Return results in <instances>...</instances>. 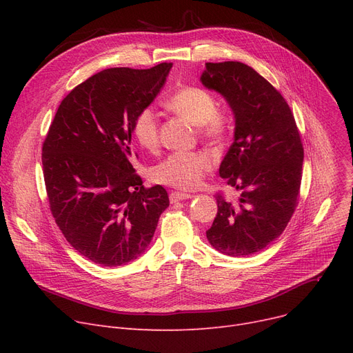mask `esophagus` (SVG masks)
<instances>
[{"label": "esophagus", "mask_w": 353, "mask_h": 353, "mask_svg": "<svg viewBox=\"0 0 353 353\" xmlns=\"http://www.w3.org/2000/svg\"><path fill=\"white\" fill-rule=\"evenodd\" d=\"M192 197H193L192 194L183 193V192H172V193H170V201H172V203L180 201V200H186V199H192Z\"/></svg>", "instance_id": "esophagus-1"}]
</instances>
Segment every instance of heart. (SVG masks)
Wrapping results in <instances>:
<instances>
[{
  "instance_id": "obj_1",
  "label": "heart",
  "mask_w": 353,
  "mask_h": 353,
  "mask_svg": "<svg viewBox=\"0 0 353 353\" xmlns=\"http://www.w3.org/2000/svg\"><path fill=\"white\" fill-rule=\"evenodd\" d=\"M165 107L181 119L197 125L203 140L226 143L234 130V117L226 108L217 107L216 97L200 85H183L167 99ZM132 134L145 150L154 152L160 144V125L153 107L140 108L132 121ZM214 160L206 152L172 153L152 169V179L159 184L192 190L213 169Z\"/></svg>"
}]
</instances>
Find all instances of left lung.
I'll list each match as a JSON object with an SVG mask.
<instances>
[{
	"label": "left lung",
	"instance_id": "obj_1",
	"mask_svg": "<svg viewBox=\"0 0 353 353\" xmlns=\"http://www.w3.org/2000/svg\"><path fill=\"white\" fill-rule=\"evenodd\" d=\"M201 83L226 97L236 119L219 173L237 199L216 193L217 214L206 236L225 254H254L283 233L299 203L301 132L281 91L243 63H208Z\"/></svg>",
	"mask_w": 353,
	"mask_h": 353
}]
</instances>
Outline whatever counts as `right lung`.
Instances as JSON below:
<instances>
[{
    "label": "right lung",
    "mask_w": 353,
    "mask_h": 353,
    "mask_svg": "<svg viewBox=\"0 0 353 353\" xmlns=\"http://www.w3.org/2000/svg\"><path fill=\"white\" fill-rule=\"evenodd\" d=\"M172 63L148 70H103L61 101L43 143L51 214L67 242L88 261L116 268L152 242L169 196L144 188L133 167L132 121L163 87Z\"/></svg>",
    "instance_id": "right-lung-1"
}]
</instances>
